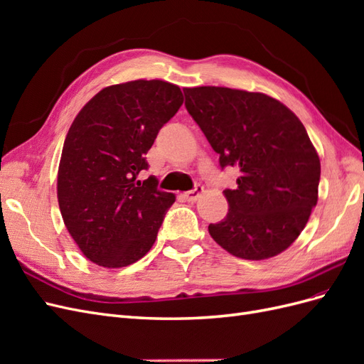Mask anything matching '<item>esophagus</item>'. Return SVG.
I'll use <instances>...</instances> for the list:
<instances>
[{
  "label": "esophagus",
  "instance_id": "esophagus-1",
  "mask_svg": "<svg viewBox=\"0 0 364 364\" xmlns=\"http://www.w3.org/2000/svg\"><path fill=\"white\" fill-rule=\"evenodd\" d=\"M203 186L202 185H196V188L194 190H191V191H186L185 194H183V197H185V200L186 202H196L197 199H199V197L203 194Z\"/></svg>",
  "mask_w": 364,
  "mask_h": 364
}]
</instances>
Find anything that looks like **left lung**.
Returning a JSON list of instances; mask_svg holds the SVG:
<instances>
[{
	"instance_id": "left-lung-1",
	"label": "left lung",
	"mask_w": 364,
	"mask_h": 364,
	"mask_svg": "<svg viewBox=\"0 0 364 364\" xmlns=\"http://www.w3.org/2000/svg\"><path fill=\"white\" fill-rule=\"evenodd\" d=\"M183 94L220 167L240 171L237 188L223 191L229 211L208 226L209 235L237 258L278 255L299 237L317 203L321 161L301 119L261 92L197 86Z\"/></svg>"
}]
</instances>
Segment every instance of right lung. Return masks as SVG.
I'll return each mask as SVG.
<instances>
[{
  "instance_id": "obj_1",
  "label": "right lung",
  "mask_w": 364,
  "mask_h": 364,
  "mask_svg": "<svg viewBox=\"0 0 364 364\" xmlns=\"http://www.w3.org/2000/svg\"><path fill=\"white\" fill-rule=\"evenodd\" d=\"M183 103L179 86L134 80L107 86L77 114L58 173L63 223L83 255L107 269L141 259L155 243L173 193L158 190L144 158Z\"/></svg>"
}]
</instances>
